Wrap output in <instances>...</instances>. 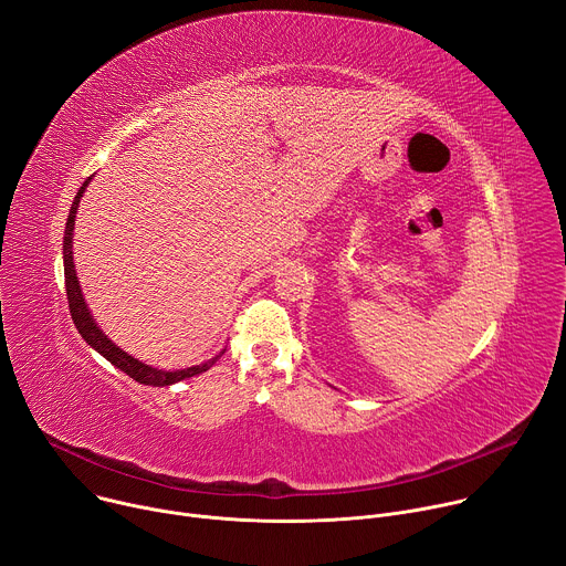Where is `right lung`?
Listing matches in <instances>:
<instances>
[{
	"label": "right lung",
	"mask_w": 566,
	"mask_h": 566,
	"mask_svg": "<svg viewBox=\"0 0 566 566\" xmlns=\"http://www.w3.org/2000/svg\"><path fill=\"white\" fill-rule=\"evenodd\" d=\"M92 178H87L83 182V187L78 189V193L74 196V202H72V210H70V217H67V223H65V237H63V264H65V289H67V302H70V314H72V321L78 329V334L83 336V340L94 347L101 356L108 358V361L119 368L122 373H126L130 379L144 384V386H171V384H178L182 379H189L193 375H200L205 370H210L217 361L219 356L226 352L221 349L214 358H208V361L200 364V366H191V368H185V370H160V368H153V366H146L144 361H139V358L130 356L128 352H124L119 345H115L106 334L104 329H101L94 321V316L90 314L87 310V302L83 297V291H81V284H78V277H76V269H74V252H72V243H74V221H76V210H78V202H81V196L85 193L87 185H90Z\"/></svg>",
	"instance_id": "right-lung-1"
}]
</instances>
